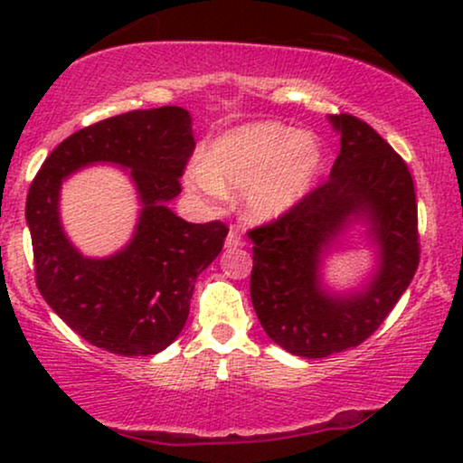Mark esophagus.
Listing matches in <instances>:
<instances>
[{
	"label": "esophagus",
	"instance_id": "1",
	"mask_svg": "<svg viewBox=\"0 0 463 463\" xmlns=\"http://www.w3.org/2000/svg\"><path fill=\"white\" fill-rule=\"evenodd\" d=\"M246 242L242 240V236H240L238 230H230V233H227L225 238V249H242Z\"/></svg>",
	"mask_w": 463,
	"mask_h": 463
}]
</instances>
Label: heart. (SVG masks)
Wrapping results in <instances>:
<instances>
[{
  "label": "heart",
  "instance_id": "heart-1",
  "mask_svg": "<svg viewBox=\"0 0 463 463\" xmlns=\"http://www.w3.org/2000/svg\"><path fill=\"white\" fill-rule=\"evenodd\" d=\"M325 168V145L309 130L252 122L214 138L204 160L192 162L185 185L202 200L242 192L244 217L271 223L307 198Z\"/></svg>",
  "mask_w": 463,
  "mask_h": 463
}]
</instances>
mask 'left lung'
<instances>
[{"label": "left lung", "mask_w": 463, "mask_h": 463, "mask_svg": "<svg viewBox=\"0 0 463 463\" xmlns=\"http://www.w3.org/2000/svg\"><path fill=\"white\" fill-rule=\"evenodd\" d=\"M328 122L341 135L328 181L284 217L249 232L257 318L274 344L303 358H326L371 337L420 265L407 164L363 119L341 113ZM356 222L376 244L378 269L363 289L333 294L321 284V261Z\"/></svg>", "instance_id": "left-lung-1"}]
</instances>
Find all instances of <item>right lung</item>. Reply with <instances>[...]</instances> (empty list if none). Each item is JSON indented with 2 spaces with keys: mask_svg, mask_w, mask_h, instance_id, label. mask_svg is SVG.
<instances>
[{
  "mask_svg": "<svg viewBox=\"0 0 463 463\" xmlns=\"http://www.w3.org/2000/svg\"><path fill=\"white\" fill-rule=\"evenodd\" d=\"M194 147L187 109H137L73 132L31 183L24 217L37 288L88 344L119 356H149L185 326L194 284L227 236L221 221L187 223L168 208L181 194L179 176ZM90 163L128 167L142 202L131 242L103 260L81 256L58 214L61 181Z\"/></svg>",
  "mask_w": 463,
  "mask_h": 463,
  "instance_id": "1",
  "label": "right lung"
}]
</instances>
